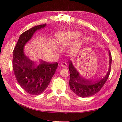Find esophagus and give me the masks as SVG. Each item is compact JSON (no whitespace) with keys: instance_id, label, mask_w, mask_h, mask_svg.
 Masks as SVG:
<instances>
[{"instance_id":"1","label":"esophagus","mask_w":122,"mask_h":122,"mask_svg":"<svg viewBox=\"0 0 122 122\" xmlns=\"http://www.w3.org/2000/svg\"><path fill=\"white\" fill-rule=\"evenodd\" d=\"M61 66L62 68H66V66H67V63L65 62H62L61 64Z\"/></svg>"}]
</instances>
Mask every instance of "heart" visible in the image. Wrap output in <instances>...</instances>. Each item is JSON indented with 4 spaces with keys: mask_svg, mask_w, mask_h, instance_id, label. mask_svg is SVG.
Instances as JSON below:
<instances>
[{
    "mask_svg": "<svg viewBox=\"0 0 122 122\" xmlns=\"http://www.w3.org/2000/svg\"><path fill=\"white\" fill-rule=\"evenodd\" d=\"M74 35L76 36H79V35L78 34V33H75Z\"/></svg>",
    "mask_w": 122,
    "mask_h": 122,
    "instance_id": "obj_1",
    "label": "heart"
}]
</instances>
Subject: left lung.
<instances>
[{"label":"left lung","instance_id":"left-lung-1","mask_svg":"<svg viewBox=\"0 0 122 122\" xmlns=\"http://www.w3.org/2000/svg\"><path fill=\"white\" fill-rule=\"evenodd\" d=\"M109 57V69L104 78L97 80L96 81L84 79L80 76L79 73L74 67L71 61L69 62V70L70 71V88L77 96L82 98L91 97L97 94L100 91L107 80L111 70L112 61V54L110 51L108 52Z\"/></svg>","mask_w":122,"mask_h":122}]
</instances>
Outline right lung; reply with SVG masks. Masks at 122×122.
Returning a JSON list of instances; mask_svg holds the SVG:
<instances>
[{
    "mask_svg": "<svg viewBox=\"0 0 122 122\" xmlns=\"http://www.w3.org/2000/svg\"><path fill=\"white\" fill-rule=\"evenodd\" d=\"M46 26V24L35 26L24 32L20 35L13 51L15 76L21 87L30 95H39L46 89L58 66L56 62L49 63L43 60L35 64L24 54L25 44L36 30Z\"/></svg>",
    "mask_w": 122,
    "mask_h": 122,
    "instance_id": "1",
    "label": "right lung"
}]
</instances>
